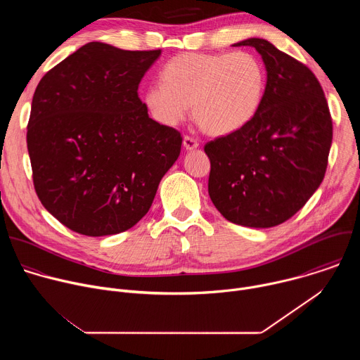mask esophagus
Instances as JSON below:
<instances>
[{
	"instance_id": "esophagus-1",
	"label": "esophagus",
	"mask_w": 360,
	"mask_h": 360,
	"mask_svg": "<svg viewBox=\"0 0 360 360\" xmlns=\"http://www.w3.org/2000/svg\"><path fill=\"white\" fill-rule=\"evenodd\" d=\"M198 141L196 139H193V138H191V136H184V148H185V150H193V149H196L198 148Z\"/></svg>"
}]
</instances>
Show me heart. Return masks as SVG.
Returning a JSON list of instances; mask_svg holds the SVG:
<instances>
[{"mask_svg": "<svg viewBox=\"0 0 360 360\" xmlns=\"http://www.w3.org/2000/svg\"><path fill=\"white\" fill-rule=\"evenodd\" d=\"M161 82L150 84L142 96L153 120L176 127L191 105L192 118L205 134L224 136L246 127L258 112L266 72L246 51L184 53L164 65Z\"/></svg>", "mask_w": 360, "mask_h": 360, "instance_id": "b5f03b06", "label": "heart"}]
</instances>
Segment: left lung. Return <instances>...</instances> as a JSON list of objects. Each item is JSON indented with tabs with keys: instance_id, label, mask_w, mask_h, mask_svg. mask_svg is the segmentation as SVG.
<instances>
[{
	"instance_id": "left-lung-1",
	"label": "left lung",
	"mask_w": 360,
	"mask_h": 360,
	"mask_svg": "<svg viewBox=\"0 0 360 360\" xmlns=\"http://www.w3.org/2000/svg\"><path fill=\"white\" fill-rule=\"evenodd\" d=\"M262 104L242 129L205 145L211 161L208 192L232 224L272 228L293 217L323 181L332 145V118L323 89L306 65L264 38Z\"/></svg>"
}]
</instances>
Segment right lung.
Listing matches in <instances>:
<instances>
[{
	"label": "right lung",
	"instance_id": "add662e5",
	"mask_svg": "<svg viewBox=\"0 0 360 360\" xmlns=\"http://www.w3.org/2000/svg\"><path fill=\"white\" fill-rule=\"evenodd\" d=\"M160 56L88 42L34 92L27 128L34 186L44 208L74 232L132 228L179 157L181 134L149 118L138 96Z\"/></svg>",
	"mask_w": 360,
	"mask_h": 360
}]
</instances>
